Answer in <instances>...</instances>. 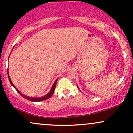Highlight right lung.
Masks as SVG:
<instances>
[{
    "mask_svg": "<svg viewBox=\"0 0 133 133\" xmlns=\"http://www.w3.org/2000/svg\"><path fill=\"white\" fill-rule=\"evenodd\" d=\"M7 74H8V77H9V81H10V84L14 88H15V89H16V91H17L18 93L20 94L21 96H22L23 97H24L25 99H26L27 100H29L30 101H33V102H39V101H44V100H46L47 99H49V97H51L53 95V94H54V90H55V88H56V83H57V81L58 80V79H57L56 80V81L54 82V84L52 85V88L51 89V91H50V92L48 93V94H47L46 95L42 96V97H29V96H25L24 95V94H23L22 92H21L20 91L18 90L17 88L15 87L14 85L13 84L12 82L11 79L10 78V76H9V70L7 69Z\"/></svg>",
    "mask_w": 133,
    "mask_h": 133,
    "instance_id": "1",
    "label": "right lung"
}]
</instances>
